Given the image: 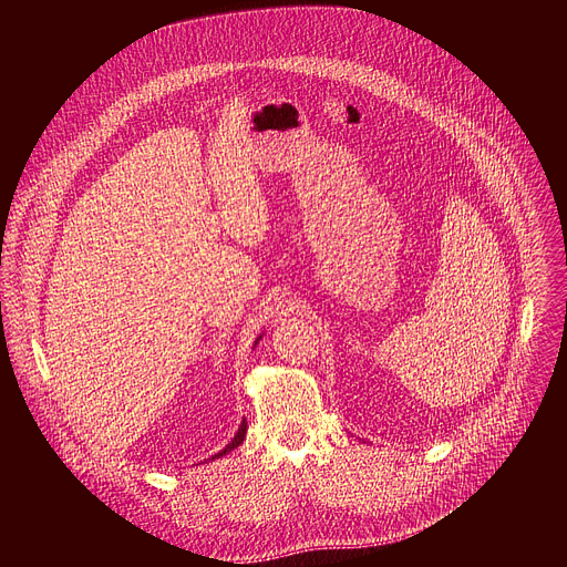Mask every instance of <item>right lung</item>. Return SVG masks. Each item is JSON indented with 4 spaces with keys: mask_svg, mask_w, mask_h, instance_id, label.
Returning <instances> with one entry per match:
<instances>
[{
    "mask_svg": "<svg viewBox=\"0 0 567 567\" xmlns=\"http://www.w3.org/2000/svg\"><path fill=\"white\" fill-rule=\"evenodd\" d=\"M245 435H247V420L241 422V426L237 429V433H235V437L230 440V444H226V449L224 451H219L215 457H221V455H226L228 451H233V449H237L241 442H245Z\"/></svg>",
    "mask_w": 567,
    "mask_h": 567,
    "instance_id": "1",
    "label": "right lung"
}]
</instances>
